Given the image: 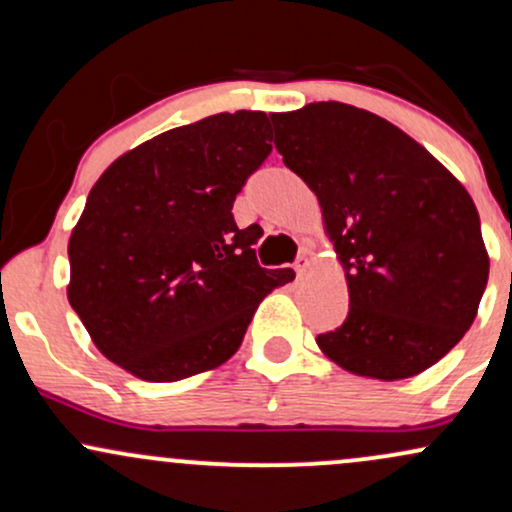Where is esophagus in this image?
<instances>
[{
    "instance_id": "1",
    "label": "esophagus",
    "mask_w": 512,
    "mask_h": 512,
    "mask_svg": "<svg viewBox=\"0 0 512 512\" xmlns=\"http://www.w3.org/2000/svg\"><path fill=\"white\" fill-rule=\"evenodd\" d=\"M293 267H296V274H298V276H303L305 272H308L310 260H308V257H305V255H301V257H298V260H296V264H293Z\"/></svg>"
}]
</instances>
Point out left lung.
Here are the masks:
<instances>
[{
	"instance_id": "1",
	"label": "left lung",
	"mask_w": 512,
	"mask_h": 512,
	"mask_svg": "<svg viewBox=\"0 0 512 512\" xmlns=\"http://www.w3.org/2000/svg\"><path fill=\"white\" fill-rule=\"evenodd\" d=\"M276 151L320 199L349 281V315L317 344L337 366L402 380L472 327L489 255L455 175L383 117L346 103L272 115Z\"/></svg>"
}]
</instances>
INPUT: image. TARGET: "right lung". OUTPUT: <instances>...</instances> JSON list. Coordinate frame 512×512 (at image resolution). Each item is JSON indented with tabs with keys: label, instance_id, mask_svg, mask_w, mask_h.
<instances>
[{
	"label": "right lung",
	"instance_id": "add662e5",
	"mask_svg": "<svg viewBox=\"0 0 512 512\" xmlns=\"http://www.w3.org/2000/svg\"><path fill=\"white\" fill-rule=\"evenodd\" d=\"M257 110L175 127L120 156L69 238V303L110 361L151 383L204 373L238 351L257 305L293 269H264L262 228L233 202L272 154Z\"/></svg>",
	"mask_w": 512,
	"mask_h": 512
}]
</instances>
